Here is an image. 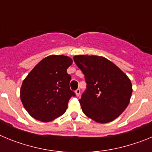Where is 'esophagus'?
<instances>
[{
	"label": "esophagus",
	"mask_w": 152,
	"mask_h": 152,
	"mask_svg": "<svg viewBox=\"0 0 152 152\" xmlns=\"http://www.w3.org/2000/svg\"><path fill=\"white\" fill-rule=\"evenodd\" d=\"M75 94H76V95H77V96H80V90L79 89V88H77L76 91H75Z\"/></svg>",
	"instance_id": "obj_1"
}]
</instances>
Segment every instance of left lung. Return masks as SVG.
I'll return each instance as SVG.
<instances>
[{"label": "left lung", "mask_w": 152, "mask_h": 152, "mask_svg": "<svg viewBox=\"0 0 152 152\" xmlns=\"http://www.w3.org/2000/svg\"><path fill=\"white\" fill-rule=\"evenodd\" d=\"M87 88L79 100L88 117L100 123L113 121L126 110L132 93L131 80L116 64L96 56H75Z\"/></svg>", "instance_id": "left-lung-1"}]
</instances>
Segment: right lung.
<instances>
[{
  "label": "right lung",
  "mask_w": 152,
  "mask_h": 152,
  "mask_svg": "<svg viewBox=\"0 0 152 152\" xmlns=\"http://www.w3.org/2000/svg\"><path fill=\"white\" fill-rule=\"evenodd\" d=\"M72 59L64 56H49L40 61L23 81L20 99L32 117L50 122L64 113L68 100L75 96L70 89L72 79L67 69Z\"/></svg>",
  "instance_id": "add662e5"
}]
</instances>
